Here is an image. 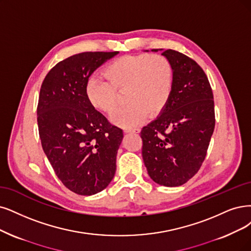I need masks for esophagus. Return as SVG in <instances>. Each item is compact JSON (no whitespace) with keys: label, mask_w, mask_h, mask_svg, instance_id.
<instances>
[{"label":"esophagus","mask_w":251,"mask_h":251,"mask_svg":"<svg viewBox=\"0 0 251 251\" xmlns=\"http://www.w3.org/2000/svg\"><path fill=\"white\" fill-rule=\"evenodd\" d=\"M124 131L126 133H138L140 132V128H125Z\"/></svg>","instance_id":"1"}]
</instances>
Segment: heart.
Segmentation results:
<instances>
[{
    "mask_svg": "<svg viewBox=\"0 0 251 251\" xmlns=\"http://www.w3.org/2000/svg\"><path fill=\"white\" fill-rule=\"evenodd\" d=\"M106 81L92 76L86 85L90 104L109 114L118 101V93H124L126 103L116 109L110 120L116 125L130 128L149 115H159L168 105L174 83V69L161 54L123 55L109 63L103 70Z\"/></svg>",
    "mask_w": 251,
    "mask_h": 251,
    "instance_id": "1",
    "label": "heart"
}]
</instances>
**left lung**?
<instances>
[{"label":"left lung","instance_id":"1","mask_svg":"<svg viewBox=\"0 0 251 251\" xmlns=\"http://www.w3.org/2000/svg\"><path fill=\"white\" fill-rule=\"evenodd\" d=\"M161 54L174 69L173 91L160 116L142 129V154L155 183L176 187L191 179L205 160L215 127L214 100L196 61L173 50Z\"/></svg>","mask_w":251,"mask_h":251}]
</instances>
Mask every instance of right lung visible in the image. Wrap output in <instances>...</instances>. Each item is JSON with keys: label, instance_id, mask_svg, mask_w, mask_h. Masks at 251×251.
I'll list each match as a JSON object with an SVG mask.
<instances>
[{"label": "right lung", "instance_id": "obj_1", "mask_svg": "<svg viewBox=\"0 0 251 251\" xmlns=\"http://www.w3.org/2000/svg\"><path fill=\"white\" fill-rule=\"evenodd\" d=\"M118 51H87L59 62L41 85L37 122L43 151L58 178L79 196L107 187L116 173L123 130L86 96L91 74Z\"/></svg>", "mask_w": 251, "mask_h": 251}]
</instances>
